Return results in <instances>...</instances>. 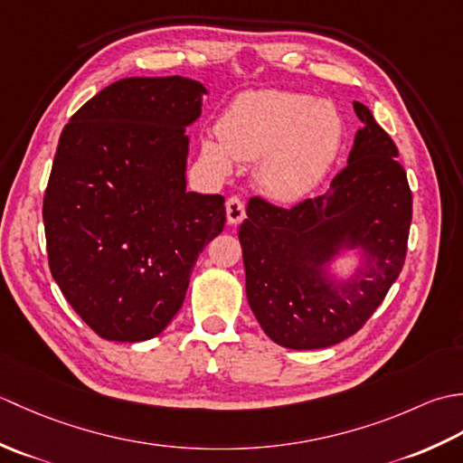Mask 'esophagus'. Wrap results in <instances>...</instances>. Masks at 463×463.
<instances>
[{
    "label": "esophagus",
    "instance_id": "obj_1",
    "mask_svg": "<svg viewBox=\"0 0 463 463\" xmlns=\"http://www.w3.org/2000/svg\"><path fill=\"white\" fill-rule=\"evenodd\" d=\"M244 214H247V211H244V203L239 196H231V199L226 201V221H229V224H239L242 222Z\"/></svg>",
    "mask_w": 463,
    "mask_h": 463
}]
</instances>
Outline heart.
Here are the masks:
<instances>
[{"instance_id":"obj_1","label":"heart","mask_w":463,"mask_h":463,"mask_svg":"<svg viewBox=\"0 0 463 463\" xmlns=\"http://www.w3.org/2000/svg\"><path fill=\"white\" fill-rule=\"evenodd\" d=\"M201 143L203 159L229 175L232 161L257 163L254 181L272 201L294 203L317 189L342 149L336 105L308 93L260 90L239 95Z\"/></svg>"}]
</instances>
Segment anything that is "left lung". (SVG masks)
<instances>
[{
	"label": "left lung",
	"instance_id": "8db88e82",
	"mask_svg": "<svg viewBox=\"0 0 463 463\" xmlns=\"http://www.w3.org/2000/svg\"><path fill=\"white\" fill-rule=\"evenodd\" d=\"M362 129L330 189L280 209L252 196L239 229L247 298L267 336L292 350L328 348L356 334L400 277L408 250L411 191L398 146L354 101ZM361 250L348 279L329 262Z\"/></svg>",
	"mask_w": 463,
	"mask_h": 463
}]
</instances>
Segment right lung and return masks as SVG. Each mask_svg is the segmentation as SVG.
Instances as JSON below:
<instances>
[{
	"mask_svg": "<svg viewBox=\"0 0 463 463\" xmlns=\"http://www.w3.org/2000/svg\"><path fill=\"white\" fill-rule=\"evenodd\" d=\"M206 90L186 77H127L59 137L43 199L49 269L105 340L143 342L183 307L224 196L186 191L189 137Z\"/></svg>",
	"mask_w": 463,
	"mask_h": 463,
	"instance_id": "1",
	"label": "right lung"
}]
</instances>
